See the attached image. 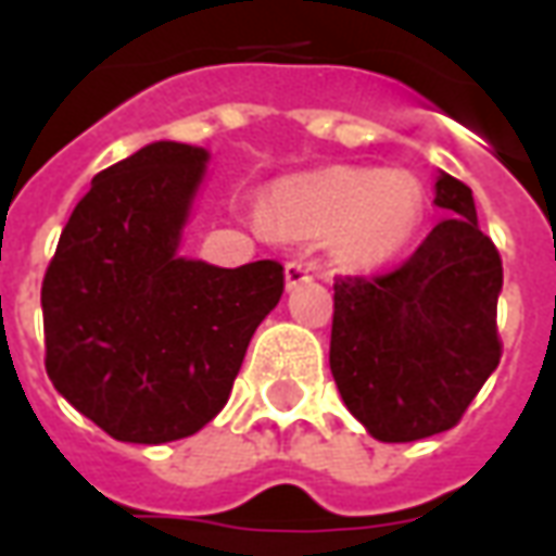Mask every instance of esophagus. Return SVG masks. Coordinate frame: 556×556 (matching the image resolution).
<instances>
[{
  "label": "esophagus",
  "mask_w": 556,
  "mask_h": 556,
  "mask_svg": "<svg viewBox=\"0 0 556 556\" xmlns=\"http://www.w3.org/2000/svg\"><path fill=\"white\" fill-rule=\"evenodd\" d=\"M313 279V274H309V267L301 265V262H289L286 265V289H298V286H303V282H309Z\"/></svg>",
  "instance_id": "obj_1"
}]
</instances>
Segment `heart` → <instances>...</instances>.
<instances>
[{"mask_svg": "<svg viewBox=\"0 0 556 556\" xmlns=\"http://www.w3.org/2000/svg\"><path fill=\"white\" fill-rule=\"evenodd\" d=\"M426 190L405 172L330 166L291 175L270 187L258 229L282 238L327 241L342 265L369 270L396 258L422 226Z\"/></svg>", "mask_w": 556, "mask_h": 556, "instance_id": "obj_1", "label": "heart"}]
</instances>
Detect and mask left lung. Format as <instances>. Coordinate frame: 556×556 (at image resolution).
Wrapping results in <instances>:
<instances>
[{
	"label": "left lung",
	"mask_w": 556,
	"mask_h": 556,
	"mask_svg": "<svg viewBox=\"0 0 556 556\" xmlns=\"http://www.w3.org/2000/svg\"><path fill=\"white\" fill-rule=\"evenodd\" d=\"M434 205L446 219L399 270L333 286L330 372L345 408L384 443L453 429L501 363V253L467 184L438 172Z\"/></svg>",
	"instance_id": "1"
}]
</instances>
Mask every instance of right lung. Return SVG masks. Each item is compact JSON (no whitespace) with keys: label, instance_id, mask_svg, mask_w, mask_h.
<instances>
[{"label":"right lung","instance_id":"add662e5","mask_svg":"<svg viewBox=\"0 0 556 556\" xmlns=\"http://www.w3.org/2000/svg\"><path fill=\"white\" fill-rule=\"evenodd\" d=\"M211 154L160 139L91 178L41 286L47 375L115 441L195 434L229 402L282 265L181 255Z\"/></svg>","mask_w":556,"mask_h":556}]
</instances>
